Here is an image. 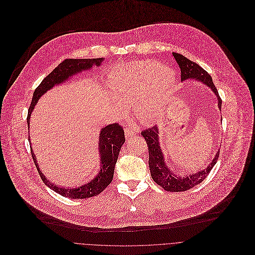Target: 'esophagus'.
Instances as JSON below:
<instances>
[{"instance_id": "34e87169", "label": "esophagus", "mask_w": 255, "mask_h": 255, "mask_svg": "<svg viewBox=\"0 0 255 255\" xmlns=\"http://www.w3.org/2000/svg\"><path fill=\"white\" fill-rule=\"evenodd\" d=\"M125 131H126V136L128 138V137H132L136 132H138V128L134 127H129V128H127Z\"/></svg>"}]
</instances>
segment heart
Segmentation results:
<instances>
[{"label": "heart", "instance_id": "b5f03b06", "mask_svg": "<svg viewBox=\"0 0 255 255\" xmlns=\"http://www.w3.org/2000/svg\"><path fill=\"white\" fill-rule=\"evenodd\" d=\"M160 78L168 80L165 84H160ZM175 81L176 76L172 69L160 67L156 62L139 61L118 68L110 79V88L121 104L130 106L135 103L147 86L148 91L139 100L136 112L141 118H149L155 112V94L170 90Z\"/></svg>", "mask_w": 255, "mask_h": 255}]
</instances>
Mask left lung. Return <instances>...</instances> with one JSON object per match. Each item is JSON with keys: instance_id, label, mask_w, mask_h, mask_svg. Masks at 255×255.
<instances>
[{"instance_id": "obj_1", "label": "left lung", "mask_w": 255, "mask_h": 255, "mask_svg": "<svg viewBox=\"0 0 255 255\" xmlns=\"http://www.w3.org/2000/svg\"><path fill=\"white\" fill-rule=\"evenodd\" d=\"M173 56L175 57L181 69V81H185L187 79H196L209 86L218 98V108L221 111L222 100L218 94L217 88L213 83L212 77L208 74V72L201 68L197 63L183 56L182 54L174 52ZM141 135L144 137L148 147V166L150 176L158 185H160L162 188L169 192L187 191L200 184L209 175L212 168L217 163L219 157V151H217V154L215 155L210 165L204 170L185 177L176 176L170 171V169L166 165L165 157L163 155L162 147L159 141L160 138L158 127H151L150 128L142 130Z\"/></svg>"}]
</instances>
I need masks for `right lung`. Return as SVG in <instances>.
<instances>
[{
  "label": "right lung",
  "mask_w": 255,
  "mask_h": 255,
  "mask_svg": "<svg viewBox=\"0 0 255 255\" xmlns=\"http://www.w3.org/2000/svg\"><path fill=\"white\" fill-rule=\"evenodd\" d=\"M105 60V58H94V59H65L62 61L52 72L47 75L39 86L35 89L33 93V98L31 101V106L28 110L27 124L29 128L30 117L31 114L38 103L39 98L46 93L48 90L52 89L55 85H59L73 75L80 73L84 70H88L92 68L94 65L99 66ZM30 139V136H29ZM125 131L123 128L119 124L109 125L106 128H103L99 132V142H98V152H99V164L100 169L97 175L90 182L82 184L76 188H64L58 187L55 184L49 182L42 172L39 169L36 156L34 155L33 150L32 158L35 163V166L38 170V173L43 180V182L53 191L60 194L63 197L71 198V199H86L93 196L98 195L103 192L113 181L115 166L119 158V154L122 145L125 143ZM31 144V141H30ZM31 146V145H30ZM32 147V146H31Z\"/></svg>",
  "instance_id": "1"
}]
</instances>
